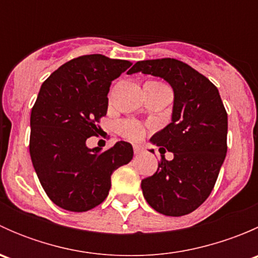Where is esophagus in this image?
<instances>
[{
  "label": "esophagus",
  "instance_id": "obj_1",
  "mask_svg": "<svg viewBox=\"0 0 258 258\" xmlns=\"http://www.w3.org/2000/svg\"><path fill=\"white\" fill-rule=\"evenodd\" d=\"M142 151H144V147H142V146H140V145H134V152H135V155H140V153H141Z\"/></svg>",
  "mask_w": 258,
  "mask_h": 258
}]
</instances>
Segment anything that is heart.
Returning <instances> with one entry per match:
<instances>
[{
    "instance_id": "obj_1",
    "label": "heart",
    "mask_w": 258,
    "mask_h": 258,
    "mask_svg": "<svg viewBox=\"0 0 258 258\" xmlns=\"http://www.w3.org/2000/svg\"><path fill=\"white\" fill-rule=\"evenodd\" d=\"M152 83L165 86L163 83H160V82H152ZM118 132L122 135V136L126 137V139L139 140L144 136L145 130L139 122L132 121V119H124V121H121L118 123Z\"/></svg>"
}]
</instances>
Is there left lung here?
Masks as SVG:
<instances>
[{
    "label": "left lung",
    "mask_w": 258,
    "mask_h": 258,
    "mask_svg": "<svg viewBox=\"0 0 258 258\" xmlns=\"http://www.w3.org/2000/svg\"><path fill=\"white\" fill-rule=\"evenodd\" d=\"M128 72L161 77L173 88L172 122L151 139L173 160L161 155L157 171L142 179L141 188L157 212L188 215L210 196L227 153V112L217 87L175 58L139 61Z\"/></svg>",
    "instance_id": "obj_1"
}]
</instances>
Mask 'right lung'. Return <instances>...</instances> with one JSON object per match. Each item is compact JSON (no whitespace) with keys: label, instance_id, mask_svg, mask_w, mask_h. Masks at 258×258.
<instances>
[{"label":"right lung","instance_id":"obj_1","mask_svg":"<svg viewBox=\"0 0 258 258\" xmlns=\"http://www.w3.org/2000/svg\"><path fill=\"white\" fill-rule=\"evenodd\" d=\"M131 64L86 54L62 64L41 86L31 111L30 155L43 189L61 209L85 212L102 204L113 171L134 157L128 142L103 152L86 145L107 113L111 82Z\"/></svg>","mask_w":258,"mask_h":258}]
</instances>
